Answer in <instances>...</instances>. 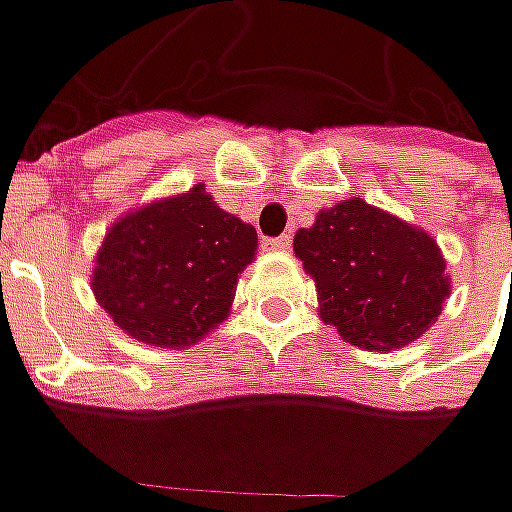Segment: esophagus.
Masks as SVG:
<instances>
[{
	"label": "esophagus",
	"instance_id": "34e87169",
	"mask_svg": "<svg viewBox=\"0 0 512 512\" xmlns=\"http://www.w3.org/2000/svg\"><path fill=\"white\" fill-rule=\"evenodd\" d=\"M290 242H293V239H290V236H276V239H267L265 245L270 247V250H282V253H285V250H290Z\"/></svg>",
	"mask_w": 512,
	"mask_h": 512
}]
</instances>
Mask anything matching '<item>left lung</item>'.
<instances>
[{"label": "left lung", "mask_w": 512, "mask_h": 512, "mask_svg": "<svg viewBox=\"0 0 512 512\" xmlns=\"http://www.w3.org/2000/svg\"><path fill=\"white\" fill-rule=\"evenodd\" d=\"M293 250L316 282L322 322L364 350L416 342L450 296L436 239L364 199L322 210Z\"/></svg>", "instance_id": "1"}]
</instances>
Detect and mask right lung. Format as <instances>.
Here are the masks:
<instances>
[{"instance_id": "1", "label": "right lung", "mask_w": 512, "mask_h": 512, "mask_svg": "<svg viewBox=\"0 0 512 512\" xmlns=\"http://www.w3.org/2000/svg\"><path fill=\"white\" fill-rule=\"evenodd\" d=\"M256 230L193 185L122 216L96 253L93 296L136 342L187 347L225 322Z\"/></svg>"}]
</instances>
